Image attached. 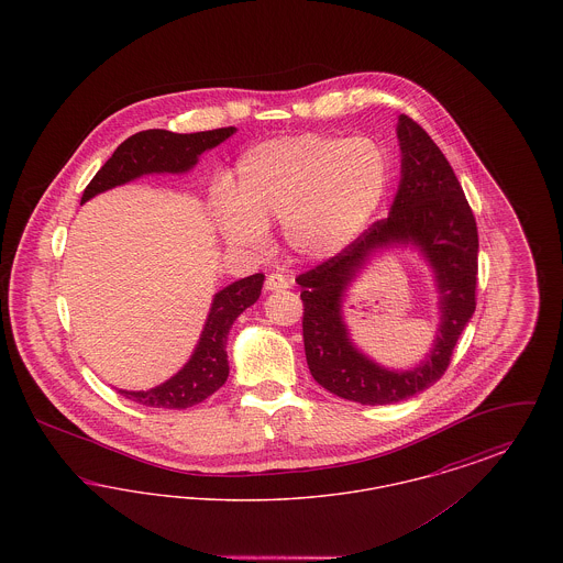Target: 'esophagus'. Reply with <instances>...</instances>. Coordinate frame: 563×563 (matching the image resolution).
<instances>
[{"instance_id": "34e87169", "label": "esophagus", "mask_w": 563, "mask_h": 563, "mask_svg": "<svg viewBox=\"0 0 563 563\" xmlns=\"http://www.w3.org/2000/svg\"><path fill=\"white\" fill-rule=\"evenodd\" d=\"M289 289V280L283 274H268L266 291H285Z\"/></svg>"}]
</instances>
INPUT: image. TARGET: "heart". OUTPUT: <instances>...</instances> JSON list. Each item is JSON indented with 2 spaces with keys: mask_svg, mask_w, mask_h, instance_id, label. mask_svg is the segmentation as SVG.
Masks as SVG:
<instances>
[{
  "mask_svg": "<svg viewBox=\"0 0 563 563\" xmlns=\"http://www.w3.org/2000/svg\"><path fill=\"white\" fill-rule=\"evenodd\" d=\"M390 181V154L372 136L274 139L242 154L217 223L228 241L262 249L266 223L283 221L294 253L327 260L369 225Z\"/></svg>",
  "mask_w": 563,
  "mask_h": 563,
  "instance_id": "obj_1",
  "label": "heart"
}]
</instances>
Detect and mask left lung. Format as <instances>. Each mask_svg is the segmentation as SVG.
Segmentation results:
<instances>
[{"label":"left lung","instance_id":"obj_1","mask_svg":"<svg viewBox=\"0 0 563 563\" xmlns=\"http://www.w3.org/2000/svg\"><path fill=\"white\" fill-rule=\"evenodd\" d=\"M401 181L386 219L356 241L299 274L303 301V349L312 377L329 393L361 402L388 405L430 388L450 367L455 342L475 312L479 236L462 186L429 133L401 113ZM416 245L430 262L440 291V329L428 358L411 371H386L349 340L341 301L349 283L382 247Z\"/></svg>","mask_w":563,"mask_h":563}]
</instances>
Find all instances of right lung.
<instances>
[{"instance_id":"obj_1","label":"right lung","mask_w":563,"mask_h":563,"mask_svg":"<svg viewBox=\"0 0 563 563\" xmlns=\"http://www.w3.org/2000/svg\"><path fill=\"white\" fill-rule=\"evenodd\" d=\"M234 133L236 129L228 126L191 134L170 133L162 129L133 134L118 145L111 158L86 186L81 194V205L101 191L124 186L150 173H188L200 154L213 150ZM262 287L264 274H253L214 294L211 312L188 363L156 388L118 393L145 407L162 409H186L209 399L214 390L225 384L230 374L225 352L230 327L249 306L260 299Z\"/></svg>"}]
</instances>
